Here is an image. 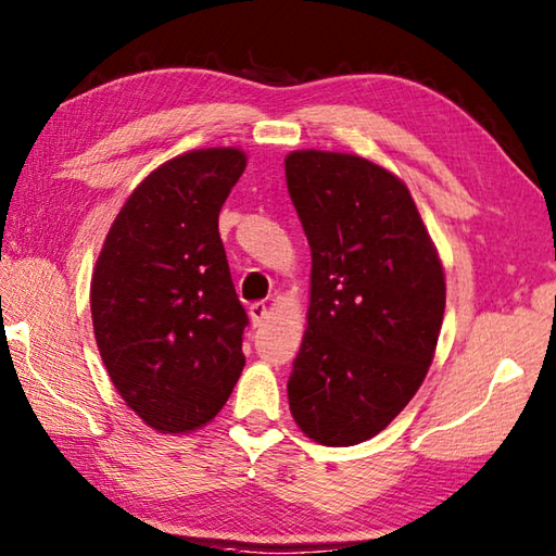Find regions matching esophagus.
<instances>
[{
	"mask_svg": "<svg viewBox=\"0 0 556 556\" xmlns=\"http://www.w3.org/2000/svg\"><path fill=\"white\" fill-rule=\"evenodd\" d=\"M265 318H267V306L262 304V301H255V304L250 306V320H252V326L260 328L262 323H265Z\"/></svg>",
	"mask_w": 556,
	"mask_h": 556,
	"instance_id": "obj_1",
	"label": "esophagus"
}]
</instances>
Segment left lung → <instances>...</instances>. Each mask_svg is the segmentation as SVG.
<instances>
[{
	"label": "left lung",
	"instance_id": "left-lung-1",
	"mask_svg": "<svg viewBox=\"0 0 556 556\" xmlns=\"http://www.w3.org/2000/svg\"><path fill=\"white\" fill-rule=\"evenodd\" d=\"M287 187L311 245L289 410L328 447L359 445L416 396L445 316V271L408 187L367 157L294 150Z\"/></svg>",
	"mask_w": 556,
	"mask_h": 556
}]
</instances>
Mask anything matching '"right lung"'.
Instances as JSON below:
<instances>
[{
    "label": "right lung",
    "instance_id": "1",
    "mask_svg": "<svg viewBox=\"0 0 556 556\" xmlns=\"http://www.w3.org/2000/svg\"><path fill=\"white\" fill-rule=\"evenodd\" d=\"M245 165L240 148L167 160L126 199L99 252L89 287L99 355L126 406L160 432L214 420L245 367L248 313L218 236Z\"/></svg>",
    "mask_w": 556,
    "mask_h": 556
}]
</instances>
